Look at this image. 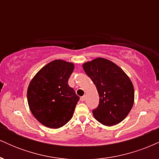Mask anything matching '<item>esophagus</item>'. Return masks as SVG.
Returning a JSON list of instances; mask_svg holds the SVG:
<instances>
[{
  "label": "esophagus",
  "mask_w": 159,
  "mask_h": 159,
  "mask_svg": "<svg viewBox=\"0 0 159 159\" xmlns=\"http://www.w3.org/2000/svg\"><path fill=\"white\" fill-rule=\"evenodd\" d=\"M85 98H86V96H81L80 99H81V102H84V100H85Z\"/></svg>",
  "instance_id": "34e87169"
}]
</instances>
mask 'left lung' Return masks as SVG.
I'll return each mask as SVG.
<instances>
[{
    "instance_id": "1",
    "label": "left lung",
    "mask_w": 159,
    "mask_h": 159,
    "mask_svg": "<svg viewBox=\"0 0 159 159\" xmlns=\"http://www.w3.org/2000/svg\"><path fill=\"white\" fill-rule=\"evenodd\" d=\"M83 69L99 95V104L93 110L95 119L107 126L123 121L134 99V87L129 76L114 63L102 57L84 63Z\"/></svg>"
}]
</instances>
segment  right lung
I'll list each match as a JSON object with an SVG mask.
<instances>
[{"mask_svg":"<svg viewBox=\"0 0 159 159\" xmlns=\"http://www.w3.org/2000/svg\"><path fill=\"white\" fill-rule=\"evenodd\" d=\"M74 64L55 60L43 66L27 88V102L34 117L51 129L66 125L74 114L79 96L68 84Z\"/></svg>","mask_w":159,"mask_h":159,"instance_id":"right-lung-1","label":"right lung"}]
</instances>
